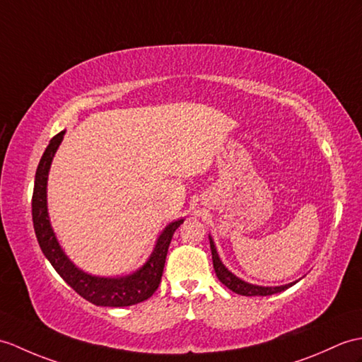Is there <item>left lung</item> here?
<instances>
[{
  "instance_id": "8db88e82",
  "label": "left lung",
  "mask_w": 362,
  "mask_h": 362,
  "mask_svg": "<svg viewBox=\"0 0 362 362\" xmlns=\"http://www.w3.org/2000/svg\"><path fill=\"white\" fill-rule=\"evenodd\" d=\"M209 245H211V255H213V265H214V272L216 276L219 277V281L226 285L231 291L238 293V295L242 296H270L274 295V293H279L287 290L288 287H291L293 284H287V285H281V287H260V285H251L248 282H243L239 277L234 276L231 272H228V268H225V265L222 264V260L219 259V255H217L216 247L213 239L209 238Z\"/></svg>"
}]
</instances>
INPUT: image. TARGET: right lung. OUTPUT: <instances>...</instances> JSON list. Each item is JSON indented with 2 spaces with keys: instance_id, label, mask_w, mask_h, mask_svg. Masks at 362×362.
I'll use <instances>...</instances> for the list:
<instances>
[{
  "instance_id": "obj_1",
  "label": "right lung",
  "mask_w": 362,
  "mask_h": 362,
  "mask_svg": "<svg viewBox=\"0 0 362 362\" xmlns=\"http://www.w3.org/2000/svg\"><path fill=\"white\" fill-rule=\"evenodd\" d=\"M63 136L64 131L58 132L49 141L45 154L38 163L35 185H33L32 221L41 251L49 259V262L52 264L55 272L66 281V284H69L81 298H85L92 304L103 307H128L146 300L154 295V291L158 288V284L162 281L168 248H170L174 231L179 228L183 219L171 222L166 226L160 238H158L157 245L153 255L148 259V262L136 273L123 277H112L111 279V277L90 276L78 270L63 253L62 247L58 245L52 226L49 222L46 204L49 168L52 163L57 148L60 146Z\"/></svg>"
}]
</instances>
